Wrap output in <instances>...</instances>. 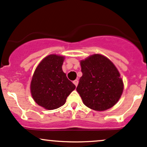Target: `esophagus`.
Returning a JSON list of instances; mask_svg holds the SVG:
<instances>
[{
  "label": "esophagus",
  "mask_w": 147,
  "mask_h": 147,
  "mask_svg": "<svg viewBox=\"0 0 147 147\" xmlns=\"http://www.w3.org/2000/svg\"><path fill=\"white\" fill-rule=\"evenodd\" d=\"M78 83H79V81H78V80H75V81H73V84H75L76 86H77V85H78Z\"/></svg>",
  "instance_id": "obj_1"
}]
</instances>
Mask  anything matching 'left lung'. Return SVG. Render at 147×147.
Listing matches in <instances>:
<instances>
[{"label":"left lung","instance_id":"8db88e82","mask_svg":"<svg viewBox=\"0 0 147 147\" xmlns=\"http://www.w3.org/2000/svg\"><path fill=\"white\" fill-rule=\"evenodd\" d=\"M82 76L77 87L84 104L96 111L109 109L119 101L123 83L115 65L101 54L80 61Z\"/></svg>","mask_w":147,"mask_h":147}]
</instances>
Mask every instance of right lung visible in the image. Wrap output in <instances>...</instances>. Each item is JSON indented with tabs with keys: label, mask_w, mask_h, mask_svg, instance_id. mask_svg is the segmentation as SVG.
Returning <instances> with one entry per match:
<instances>
[{
	"label": "right lung",
	"mask_w": 147,
	"mask_h": 147,
	"mask_svg": "<svg viewBox=\"0 0 147 147\" xmlns=\"http://www.w3.org/2000/svg\"><path fill=\"white\" fill-rule=\"evenodd\" d=\"M64 56L51 54L35 69L30 83L32 97L38 105L51 110L61 107L75 88L62 70Z\"/></svg>",
	"instance_id": "obj_1"
}]
</instances>
